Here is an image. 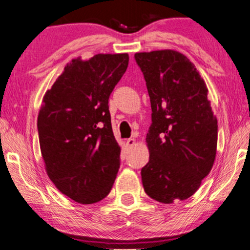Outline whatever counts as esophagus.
<instances>
[{"label":"esophagus","instance_id":"1","mask_svg":"<svg viewBox=\"0 0 250 250\" xmlns=\"http://www.w3.org/2000/svg\"><path fill=\"white\" fill-rule=\"evenodd\" d=\"M125 144H127V146H129V147H131V146H134L136 144V139L129 138V139H127V142H125Z\"/></svg>","mask_w":250,"mask_h":250}]
</instances>
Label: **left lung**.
I'll list each match as a JSON object with an SVG mask.
<instances>
[{
	"mask_svg": "<svg viewBox=\"0 0 250 250\" xmlns=\"http://www.w3.org/2000/svg\"><path fill=\"white\" fill-rule=\"evenodd\" d=\"M135 59L152 108L143 186L149 198L162 204L185 200L200 188L216 156L218 125L207 85L181 52H137Z\"/></svg>",
	"mask_w": 250,
	"mask_h": 250,
	"instance_id": "1",
	"label": "left lung"
}]
</instances>
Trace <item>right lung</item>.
<instances>
[{
    "mask_svg": "<svg viewBox=\"0 0 250 250\" xmlns=\"http://www.w3.org/2000/svg\"><path fill=\"white\" fill-rule=\"evenodd\" d=\"M128 62V53L73 59L43 97L38 131L46 174L79 204L103 200L114 184L121 148L108 99Z\"/></svg>",
    "mask_w": 250,
    "mask_h": 250,
    "instance_id": "right-lung-1",
    "label": "right lung"
}]
</instances>
